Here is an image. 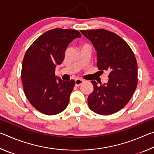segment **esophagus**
Instances as JSON below:
<instances>
[{
  "label": "esophagus",
  "mask_w": 154,
  "mask_h": 154,
  "mask_svg": "<svg viewBox=\"0 0 154 154\" xmlns=\"http://www.w3.org/2000/svg\"><path fill=\"white\" fill-rule=\"evenodd\" d=\"M83 82H84V80L81 79H77L75 81V85H76V86H79V85H82Z\"/></svg>",
  "instance_id": "obj_1"
}]
</instances>
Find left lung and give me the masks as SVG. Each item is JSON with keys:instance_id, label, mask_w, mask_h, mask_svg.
Here are the masks:
<instances>
[{"instance_id": "obj_1", "label": "left lung", "mask_w": 154, "mask_h": 154, "mask_svg": "<svg viewBox=\"0 0 154 154\" xmlns=\"http://www.w3.org/2000/svg\"><path fill=\"white\" fill-rule=\"evenodd\" d=\"M92 42L97 52L99 70L109 72L107 83L97 85L92 81L93 92L88 96V104L96 113H116L129 102L136 90L137 62L133 51L118 35L105 29L81 30Z\"/></svg>"}]
</instances>
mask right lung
Returning a JSON list of instances; mask_svg holds the SVG:
<instances>
[{"mask_svg":"<svg viewBox=\"0 0 154 154\" xmlns=\"http://www.w3.org/2000/svg\"><path fill=\"white\" fill-rule=\"evenodd\" d=\"M81 37L76 30L55 28L36 38L26 52L21 75L24 91L31 105L41 113L53 116L66 108L75 81L57 77L55 69L64 60L69 43Z\"/></svg>","mask_w":154,"mask_h":154,"instance_id":"obj_1","label":"right lung"}]
</instances>
